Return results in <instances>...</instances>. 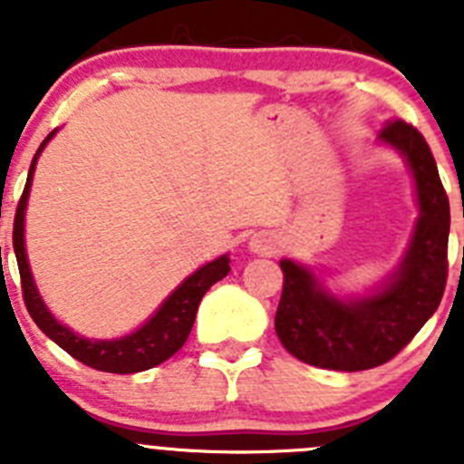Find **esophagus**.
Segmentation results:
<instances>
[{"label": "esophagus", "instance_id": "34e87169", "mask_svg": "<svg viewBox=\"0 0 464 464\" xmlns=\"http://www.w3.org/2000/svg\"><path fill=\"white\" fill-rule=\"evenodd\" d=\"M251 248L256 253H262V256H267V253L276 251V244H274L272 237L257 235V237H253V239H251Z\"/></svg>", "mask_w": 464, "mask_h": 464}]
</instances>
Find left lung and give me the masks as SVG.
I'll return each mask as SVG.
<instances>
[{
    "label": "left lung",
    "mask_w": 464,
    "mask_h": 464,
    "mask_svg": "<svg viewBox=\"0 0 464 464\" xmlns=\"http://www.w3.org/2000/svg\"><path fill=\"white\" fill-rule=\"evenodd\" d=\"M379 141L404 155L416 183L420 213L400 267L374 293L342 299L311 269L281 260L276 334L288 353L323 370H372L395 358L437 311L446 288L450 211L428 141L404 121L385 122Z\"/></svg>",
    "instance_id": "8db88e82"
}]
</instances>
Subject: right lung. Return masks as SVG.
I'll use <instances>...</instances> for the list:
<instances>
[{
    "mask_svg": "<svg viewBox=\"0 0 464 464\" xmlns=\"http://www.w3.org/2000/svg\"><path fill=\"white\" fill-rule=\"evenodd\" d=\"M57 130H53L44 143L36 150L34 160L30 165V174H27V183H24L23 197H20L18 208H15L14 220V251L15 260H18L20 269V283H23V299L24 306L30 311L32 321L39 325V330L51 337L60 348H64L72 358L79 362L88 364L92 370L111 372V374H134V372L150 370L158 367L160 362L169 360L179 348L186 343L188 334L195 323L197 306L211 288L213 283L227 276L229 272V257L220 256L213 262L197 269L195 274L186 278V281L162 302L158 311L150 315L149 321L143 323L139 330L130 332L121 339H85L76 332L69 330L67 325L55 321V315L48 311L44 304L39 290L34 285V278L30 272V262H27V253H24V208H27V197H30L32 176H34L36 160H39L41 150L53 139Z\"/></svg>",
    "mask_w": 464,
    "mask_h": 464,
    "instance_id": "right-lung-1",
    "label": "right lung"
}]
</instances>
